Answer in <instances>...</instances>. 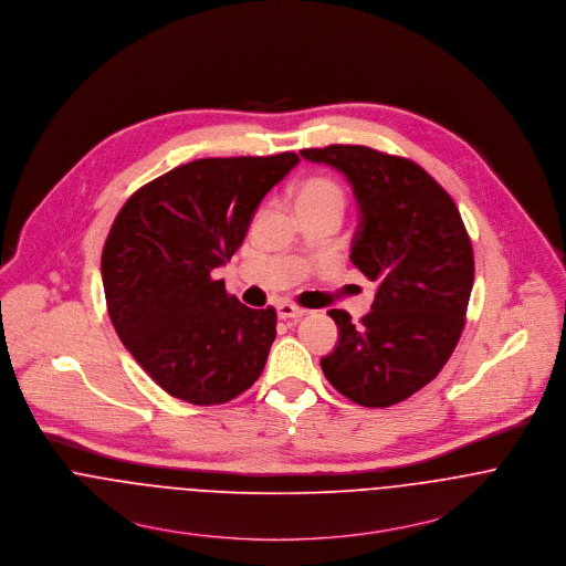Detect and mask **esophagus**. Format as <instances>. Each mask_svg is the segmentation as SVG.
<instances>
[{"instance_id": "esophagus-1", "label": "esophagus", "mask_w": 566, "mask_h": 566, "mask_svg": "<svg viewBox=\"0 0 566 566\" xmlns=\"http://www.w3.org/2000/svg\"><path fill=\"white\" fill-rule=\"evenodd\" d=\"M308 313V311H304V308H300V306H295V304H289V302H282V304H277V316L280 318H302L304 314Z\"/></svg>"}]
</instances>
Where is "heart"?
I'll return each mask as SVG.
<instances>
[{
  "label": "heart",
  "instance_id": "b5f03b06",
  "mask_svg": "<svg viewBox=\"0 0 566 566\" xmlns=\"http://www.w3.org/2000/svg\"><path fill=\"white\" fill-rule=\"evenodd\" d=\"M318 199H334L343 203V192L327 178H311L297 190V201H318Z\"/></svg>",
  "mask_w": 566,
  "mask_h": 566
}]
</instances>
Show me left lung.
<instances>
[{
    "mask_svg": "<svg viewBox=\"0 0 566 566\" xmlns=\"http://www.w3.org/2000/svg\"><path fill=\"white\" fill-rule=\"evenodd\" d=\"M300 154L349 180L360 208L349 258L377 284L358 325L327 313L340 336L321 369L360 406L399 403L439 376L462 334L475 271L467 228L449 192L408 158L363 145Z\"/></svg>",
    "mask_w": 566,
    "mask_h": 566,
    "instance_id": "left-lung-1",
    "label": "left lung"
}]
</instances>
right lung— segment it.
<instances>
[{
	"instance_id": "obj_1",
	"label": "right lung",
	"mask_w": 566,
	"mask_h": 566,
	"mask_svg": "<svg viewBox=\"0 0 566 566\" xmlns=\"http://www.w3.org/2000/svg\"><path fill=\"white\" fill-rule=\"evenodd\" d=\"M300 156L201 158L151 180L119 210L102 280L134 360L171 397L226 403L260 377L275 311L228 295L212 271L241 248L253 212Z\"/></svg>"
}]
</instances>
